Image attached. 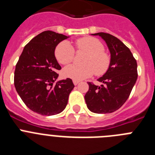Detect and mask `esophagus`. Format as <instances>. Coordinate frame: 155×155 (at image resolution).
<instances>
[{
    "label": "esophagus",
    "instance_id": "obj_1",
    "mask_svg": "<svg viewBox=\"0 0 155 155\" xmlns=\"http://www.w3.org/2000/svg\"><path fill=\"white\" fill-rule=\"evenodd\" d=\"M73 83H74V85H77V84H78V83H79V81H78L74 80V81H73Z\"/></svg>",
    "mask_w": 155,
    "mask_h": 155
}]
</instances>
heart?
<instances>
[{"label":"heart","instance_id":"b5f03b06","mask_svg":"<svg viewBox=\"0 0 155 155\" xmlns=\"http://www.w3.org/2000/svg\"><path fill=\"white\" fill-rule=\"evenodd\" d=\"M75 47L78 52L87 53L83 61L84 65L73 64L64 68L63 74L66 78L81 81L94 74L101 76L107 72L111 64V57L105 51V46L99 39L91 36L83 37L75 41ZM54 53L57 61L63 65H68L74 61V49L68 42L59 43Z\"/></svg>","mask_w":155,"mask_h":155}]
</instances>
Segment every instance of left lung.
<instances>
[{
	"mask_svg": "<svg viewBox=\"0 0 155 155\" xmlns=\"http://www.w3.org/2000/svg\"><path fill=\"white\" fill-rule=\"evenodd\" d=\"M107 43L111 53L109 70L98 79L104 84L87 82L89 88L84 95L87 106L94 113H111L120 109L130 94L137 78V64L130 49L116 37L98 32Z\"/></svg>",
	"mask_w": 155,
	"mask_h": 155,
	"instance_id": "obj_1",
	"label": "left lung"
}]
</instances>
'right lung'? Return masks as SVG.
Here are the masks:
<instances>
[{
	"mask_svg": "<svg viewBox=\"0 0 155 155\" xmlns=\"http://www.w3.org/2000/svg\"><path fill=\"white\" fill-rule=\"evenodd\" d=\"M67 38L55 31H42L25 45L16 64L14 84L18 94L28 109L42 116L61 113L74 87L71 78L54 84L61 69L54 51Z\"/></svg>",
	"mask_w": 155,
	"mask_h": 155,
	"instance_id": "right-lung-1",
	"label": "right lung"
}]
</instances>
